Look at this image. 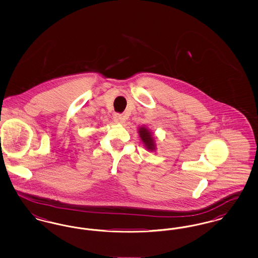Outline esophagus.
Returning <instances> with one entry per match:
<instances>
[{"label": "esophagus", "mask_w": 258, "mask_h": 258, "mask_svg": "<svg viewBox=\"0 0 258 258\" xmlns=\"http://www.w3.org/2000/svg\"><path fill=\"white\" fill-rule=\"evenodd\" d=\"M114 121L116 123H123L124 122V118H123V115H121V114H115L114 115Z\"/></svg>", "instance_id": "34e87169"}]
</instances>
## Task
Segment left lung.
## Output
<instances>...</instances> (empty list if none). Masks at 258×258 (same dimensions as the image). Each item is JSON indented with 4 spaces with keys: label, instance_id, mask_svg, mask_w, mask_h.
Returning a JSON list of instances; mask_svg holds the SVG:
<instances>
[{
    "label": "left lung",
    "instance_id": "left-lung-1",
    "mask_svg": "<svg viewBox=\"0 0 258 258\" xmlns=\"http://www.w3.org/2000/svg\"><path fill=\"white\" fill-rule=\"evenodd\" d=\"M139 136L141 138V140L143 141L145 147L147 148L150 151H154L156 149V144H155V139L153 137L152 134L148 131L146 127H140L139 128Z\"/></svg>",
    "mask_w": 258,
    "mask_h": 258
}]
</instances>
